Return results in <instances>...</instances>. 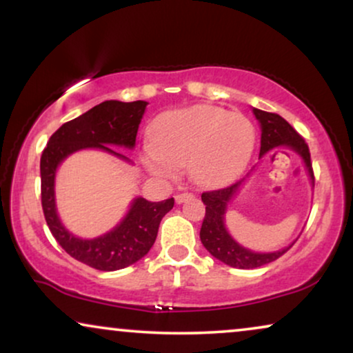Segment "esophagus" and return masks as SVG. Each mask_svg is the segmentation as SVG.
I'll return each mask as SVG.
<instances>
[{
    "label": "esophagus",
    "instance_id": "1",
    "mask_svg": "<svg viewBox=\"0 0 353 353\" xmlns=\"http://www.w3.org/2000/svg\"><path fill=\"white\" fill-rule=\"evenodd\" d=\"M190 199H194V195L192 194H189V192H184V194H177L176 195V203H184V201H187V200H190Z\"/></svg>",
    "mask_w": 353,
    "mask_h": 353
}]
</instances>
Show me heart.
Masks as SVG:
<instances>
[{
    "instance_id": "b5f03b06",
    "label": "heart",
    "mask_w": 353,
    "mask_h": 353,
    "mask_svg": "<svg viewBox=\"0 0 353 353\" xmlns=\"http://www.w3.org/2000/svg\"><path fill=\"white\" fill-rule=\"evenodd\" d=\"M147 164L154 174L172 176L189 166L201 185L232 182L245 169L255 147V128L245 116L199 105L164 112L150 128Z\"/></svg>"
}]
</instances>
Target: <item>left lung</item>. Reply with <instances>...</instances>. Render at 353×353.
Segmentation results:
<instances>
[{
  "instance_id": "left-lung-1",
  "label": "left lung",
  "mask_w": 353,
  "mask_h": 353,
  "mask_svg": "<svg viewBox=\"0 0 353 353\" xmlns=\"http://www.w3.org/2000/svg\"><path fill=\"white\" fill-rule=\"evenodd\" d=\"M253 114H255L261 125L260 158L265 157L271 150L290 148L303 159L310 179H312V184H314L310 150L302 135L284 117L276 114V112H266L253 108ZM245 179L247 177H243V179L237 181L236 184L224 187V189L203 192L201 194V201L206 205V208L203 223H201L200 229V241L211 255L218 258L219 261L225 263V265L232 268H241V270H253V268H260L263 265H268V263L278 260L295 242L290 243L289 247L283 248V250L271 253H256L239 245L231 237V234L228 232V229L224 225V214L225 210H228L229 201L237 194Z\"/></svg>"
}]
</instances>
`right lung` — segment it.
<instances>
[{
	"instance_id": "right-lung-1",
	"label": "right lung",
	"mask_w": 353,
	"mask_h": 353,
	"mask_svg": "<svg viewBox=\"0 0 353 353\" xmlns=\"http://www.w3.org/2000/svg\"><path fill=\"white\" fill-rule=\"evenodd\" d=\"M147 101L108 100L82 116L65 122L51 135L41 153V206L56 242L75 260L100 271H116L134 265L153 247L163 216L172 210L174 199L148 201L139 196L132 201L124 219L110 232L95 239H81L70 234L58 218L54 201L56 169L64 158L83 148H100L130 161L111 147L134 148L139 124Z\"/></svg>"
}]
</instances>
